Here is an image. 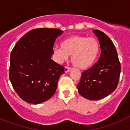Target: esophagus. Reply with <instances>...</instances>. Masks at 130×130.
Masks as SVG:
<instances>
[{
  "instance_id": "esophagus-1",
  "label": "esophagus",
  "mask_w": 130,
  "mask_h": 130,
  "mask_svg": "<svg viewBox=\"0 0 130 130\" xmlns=\"http://www.w3.org/2000/svg\"><path fill=\"white\" fill-rule=\"evenodd\" d=\"M70 68H69V67H65L64 68V72H65V73H68V72H70Z\"/></svg>"
}]
</instances>
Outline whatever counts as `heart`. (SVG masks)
I'll return each instance as SVG.
<instances>
[{
    "instance_id": "heart-1",
    "label": "heart",
    "mask_w": 130,
    "mask_h": 130,
    "mask_svg": "<svg viewBox=\"0 0 130 130\" xmlns=\"http://www.w3.org/2000/svg\"><path fill=\"white\" fill-rule=\"evenodd\" d=\"M54 53L60 62L72 55L73 66L81 70L91 67L96 63L100 53L99 41L95 38L73 36L64 40L61 47H55Z\"/></svg>"
}]
</instances>
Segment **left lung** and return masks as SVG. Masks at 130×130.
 <instances>
[{
    "mask_svg": "<svg viewBox=\"0 0 130 130\" xmlns=\"http://www.w3.org/2000/svg\"><path fill=\"white\" fill-rule=\"evenodd\" d=\"M93 32L100 44V57L92 67L83 72L77 88L80 95L86 99L98 100L109 96L117 88L121 68L111 39L99 30H94Z\"/></svg>",
    "mask_w": 130,
    "mask_h": 130,
    "instance_id": "8db88e82",
    "label": "left lung"
}]
</instances>
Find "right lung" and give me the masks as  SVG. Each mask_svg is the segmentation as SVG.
Segmentation results:
<instances>
[{"label": "right lung", "instance_id": "1", "mask_svg": "<svg viewBox=\"0 0 130 130\" xmlns=\"http://www.w3.org/2000/svg\"><path fill=\"white\" fill-rule=\"evenodd\" d=\"M58 28H37L26 33L10 55V80L19 97L29 104L48 100L57 88L63 66L51 59Z\"/></svg>", "mask_w": 130, "mask_h": 130}]
</instances>
